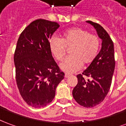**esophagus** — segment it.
Returning <instances> with one entry per match:
<instances>
[{"mask_svg": "<svg viewBox=\"0 0 126 126\" xmlns=\"http://www.w3.org/2000/svg\"><path fill=\"white\" fill-rule=\"evenodd\" d=\"M70 76H71V75H70L69 74H67V73H65V77L66 78H69V77Z\"/></svg>", "mask_w": 126, "mask_h": 126, "instance_id": "34e87169", "label": "esophagus"}]
</instances>
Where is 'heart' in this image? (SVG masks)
Instances as JSON below:
<instances>
[{
	"instance_id": "heart-1",
	"label": "heart",
	"mask_w": 126,
	"mask_h": 126,
	"mask_svg": "<svg viewBox=\"0 0 126 126\" xmlns=\"http://www.w3.org/2000/svg\"><path fill=\"white\" fill-rule=\"evenodd\" d=\"M50 50L56 60L61 61L69 50L70 57L61 64L60 67L67 73H74L88 65L97 57L100 47V38L80 28H71L62 34L61 40L52 38L49 42Z\"/></svg>"
}]
</instances>
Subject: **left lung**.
Segmentation results:
<instances>
[{"label":"left lung","instance_id":"obj_1","mask_svg":"<svg viewBox=\"0 0 126 126\" xmlns=\"http://www.w3.org/2000/svg\"><path fill=\"white\" fill-rule=\"evenodd\" d=\"M96 30L102 40V47L94 61L84 71L77 76L78 84L72 94L80 105L91 108L100 104L108 94L115 69L113 42L102 26L91 21H86ZM89 79L86 80L83 76Z\"/></svg>","mask_w":126,"mask_h":126}]
</instances>
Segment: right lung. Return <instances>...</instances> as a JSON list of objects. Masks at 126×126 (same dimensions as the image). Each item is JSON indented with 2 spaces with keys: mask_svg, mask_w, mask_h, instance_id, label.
<instances>
[{
  "mask_svg": "<svg viewBox=\"0 0 126 126\" xmlns=\"http://www.w3.org/2000/svg\"><path fill=\"white\" fill-rule=\"evenodd\" d=\"M59 28L57 22L39 19L24 29L14 55L16 82L26 103L35 108L47 106L64 78L52 57L49 39Z\"/></svg>",
  "mask_w": 126,
  "mask_h": 126,
  "instance_id": "obj_1",
  "label": "right lung"
}]
</instances>
